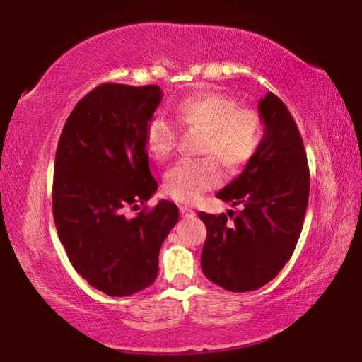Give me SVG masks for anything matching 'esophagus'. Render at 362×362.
I'll use <instances>...</instances> for the list:
<instances>
[{"label": "esophagus", "mask_w": 362, "mask_h": 362, "mask_svg": "<svg viewBox=\"0 0 362 362\" xmlns=\"http://www.w3.org/2000/svg\"><path fill=\"white\" fill-rule=\"evenodd\" d=\"M180 216H182L183 218H192V217L196 216V212L192 209V207L180 206Z\"/></svg>", "instance_id": "obj_1"}]
</instances>
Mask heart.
<instances>
[{
    "instance_id": "obj_1",
    "label": "heart",
    "mask_w": 362,
    "mask_h": 362,
    "mask_svg": "<svg viewBox=\"0 0 362 362\" xmlns=\"http://www.w3.org/2000/svg\"><path fill=\"white\" fill-rule=\"evenodd\" d=\"M175 115L185 127L206 131L201 151L214 155L226 168L236 169L249 163L259 151L263 139L262 116L252 108H240L233 97L220 93H201L183 99ZM179 129L166 113H156L146 126V146L158 159H166L175 150ZM222 182L217 159H182L164 175V189L175 201L194 203L207 189Z\"/></svg>"
}]
</instances>
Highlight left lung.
<instances>
[{
    "label": "left lung",
    "mask_w": 362,
    "mask_h": 362,
    "mask_svg": "<svg viewBox=\"0 0 362 362\" xmlns=\"http://www.w3.org/2000/svg\"><path fill=\"white\" fill-rule=\"evenodd\" d=\"M265 132L255 156L217 198L244 209L228 216L199 212L207 228L201 252L204 276L230 292L269 283L289 262L302 233L310 194V170L298 127L283 100L268 93L259 100Z\"/></svg>",
    "instance_id": "1"
}]
</instances>
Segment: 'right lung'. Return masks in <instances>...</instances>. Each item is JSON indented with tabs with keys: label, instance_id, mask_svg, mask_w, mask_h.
Returning <instances> with one entry per match:
<instances>
[{
	"label": "right lung",
	"instance_id": "add662e5",
	"mask_svg": "<svg viewBox=\"0 0 362 362\" xmlns=\"http://www.w3.org/2000/svg\"><path fill=\"white\" fill-rule=\"evenodd\" d=\"M163 99L159 86H97L73 108L60 134L52 183L54 222L73 268L110 297L155 283L163 241L179 209L161 199L126 217L156 193L146 126Z\"/></svg>",
	"mask_w": 362,
	"mask_h": 362
}]
</instances>
